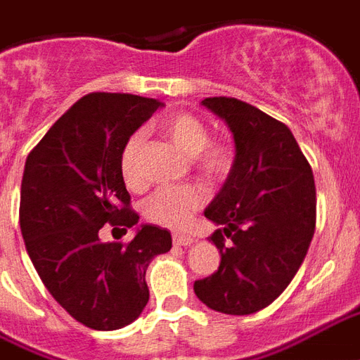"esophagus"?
Wrapping results in <instances>:
<instances>
[{
	"mask_svg": "<svg viewBox=\"0 0 360 360\" xmlns=\"http://www.w3.org/2000/svg\"><path fill=\"white\" fill-rule=\"evenodd\" d=\"M172 243H174V245H178V247H191V245L195 243V239H193V237H190V235L174 233L172 235Z\"/></svg>",
	"mask_w": 360,
	"mask_h": 360,
	"instance_id": "34e87169",
	"label": "esophagus"
}]
</instances>
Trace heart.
<instances>
[{
    "label": "heart",
    "instance_id": "heart-1",
    "mask_svg": "<svg viewBox=\"0 0 360 360\" xmlns=\"http://www.w3.org/2000/svg\"><path fill=\"white\" fill-rule=\"evenodd\" d=\"M165 134L172 144L190 155L195 169L210 180H220L233 165V151L224 142L210 140V132L201 119L193 113H174L163 121ZM142 148V132H132L125 140L119 155L121 178L129 190H140L142 178L139 174V153ZM205 191L197 184L165 186L153 191L142 202V214L151 224L163 228L180 229L190 221L191 214L201 209Z\"/></svg>",
    "mask_w": 360,
    "mask_h": 360
}]
</instances>
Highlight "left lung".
<instances>
[{"instance_id": "1", "label": "left lung", "mask_w": 360, "mask_h": 360, "mask_svg": "<svg viewBox=\"0 0 360 360\" xmlns=\"http://www.w3.org/2000/svg\"><path fill=\"white\" fill-rule=\"evenodd\" d=\"M201 104L229 127L235 159L205 210L218 226L210 241L220 267L193 290L214 311L250 315L279 298L304 262L317 220L315 180L285 123L228 96Z\"/></svg>"}]
</instances>
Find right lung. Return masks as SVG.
Instances as JSON below:
<instances>
[{
    "instance_id": "right-lung-1",
    "label": "right lung",
    "mask_w": 360,
    "mask_h": 360,
    "mask_svg": "<svg viewBox=\"0 0 360 360\" xmlns=\"http://www.w3.org/2000/svg\"><path fill=\"white\" fill-rule=\"evenodd\" d=\"M161 106L136 94L91 93L26 158L18 218L30 260L51 296L93 330H117L140 317L150 300L146 269L172 247L169 231L151 224L125 245L98 237L104 224L123 231L139 224L119 155Z\"/></svg>"
}]
</instances>
